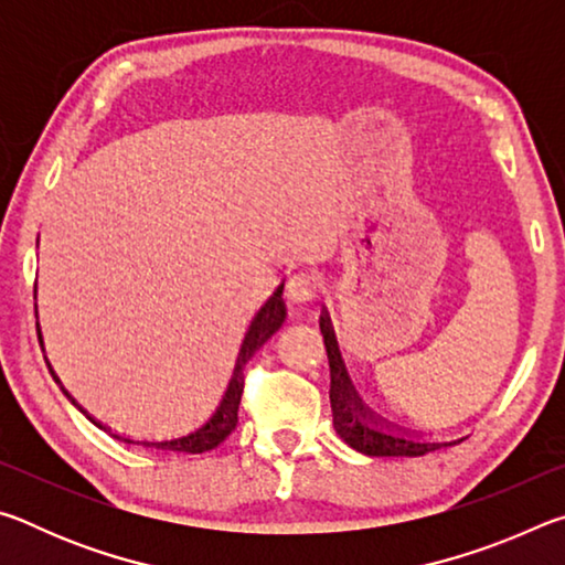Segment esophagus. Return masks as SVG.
Instances as JSON below:
<instances>
[{
	"instance_id": "obj_1",
	"label": "esophagus",
	"mask_w": 565,
	"mask_h": 565,
	"mask_svg": "<svg viewBox=\"0 0 565 565\" xmlns=\"http://www.w3.org/2000/svg\"><path fill=\"white\" fill-rule=\"evenodd\" d=\"M284 289L294 303H303L321 291V276L317 271H296L289 276Z\"/></svg>"
}]
</instances>
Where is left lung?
<instances>
[{
    "label": "left lung",
    "mask_w": 565,
    "mask_h": 565,
    "mask_svg": "<svg viewBox=\"0 0 565 565\" xmlns=\"http://www.w3.org/2000/svg\"><path fill=\"white\" fill-rule=\"evenodd\" d=\"M319 327L323 333V343H327L329 353V369H331V414H333V428L343 438V444H349L353 451L366 454V456H424L428 451H436L441 446H451L463 441H420V438L396 431L386 420L376 418L371 411L361 404L356 388L351 386V379L343 369L341 353L333 339L331 321L327 313L319 317Z\"/></svg>",
    "instance_id": "left-lung-1"
}]
</instances>
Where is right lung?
Here are the masks:
<instances>
[{"mask_svg":"<svg viewBox=\"0 0 565 565\" xmlns=\"http://www.w3.org/2000/svg\"><path fill=\"white\" fill-rule=\"evenodd\" d=\"M36 244H40V238H36ZM281 291H284V284L276 286V291L269 296V299L264 301V306L259 311L254 313L252 323H248V329L244 333V341H242V349H238V356L234 363V374L228 379V386L224 391L222 401H218V406L214 408V414L209 416L202 426L194 428V431H189L184 436H174V438H159V441H134V438L127 436H119V434H111L114 438H119L124 444H141L147 448H159V451H179V454H204V451H212L218 444L224 441V438L234 431L236 428V414H238V404H242V394H244V366L246 361L254 356L256 351H259L266 341H269L276 331L281 329V323L286 319V306L281 301ZM34 299H36V291H34ZM36 309V306H34ZM36 337H40V347L44 351V339H42V329H40V319H36ZM46 361V356H44ZM46 366H50V374L54 376L56 384L64 391V396L72 401V404L82 411L84 416L89 420H94L87 411H84L76 401L72 398L70 391L62 386V381L56 379V374L52 371V363L46 361ZM99 428H104L99 420H94ZM107 431V428H104Z\"/></svg>","mask_w":565,"mask_h":565,"instance_id":"1","label":"right lung"}]
</instances>
